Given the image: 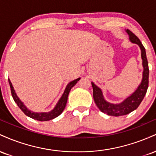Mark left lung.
Instances as JSON below:
<instances>
[{"label": "left lung", "instance_id": "obj_1", "mask_svg": "<svg viewBox=\"0 0 156 156\" xmlns=\"http://www.w3.org/2000/svg\"><path fill=\"white\" fill-rule=\"evenodd\" d=\"M125 31L129 36L130 42L139 45L141 50L143 73L140 84L138 86L136 89L130 95L125 98L121 103H109L105 99L101 89L92 82L93 98H94V101L95 102L97 106L104 114H106L107 115L114 116V117L126 115L136 109L145 96L148 88V83H149V67H148V62L146 56L145 48L141 44L139 39L130 30L126 29Z\"/></svg>", "mask_w": 156, "mask_h": 156}]
</instances>
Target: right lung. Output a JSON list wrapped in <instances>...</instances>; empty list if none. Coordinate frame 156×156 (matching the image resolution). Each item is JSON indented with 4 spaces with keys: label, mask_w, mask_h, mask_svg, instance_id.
Instances as JSON below:
<instances>
[{
    "label": "right lung",
    "mask_w": 156,
    "mask_h": 156,
    "mask_svg": "<svg viewBox=\"0 0 156 156\" xmlns=\"http://www.w3.org/2000/svg\"><path fill=\"white\" fill-rule=\"evenodd\" d=\"M80 79V78H77V79L73 80V81H70L69 83L67 84V87H66L65 89H64V92L63 94H62V97L59 100H58V103H56L55 106L53 108V110H51V112H32V111L29 110L26 105L23 103V102L21 101V100L18 98V96L16 94L15 90L14 89L13 86H12V83H11L10 80L9 79V83L10 88H11V92H12V98H13L14 101L16 103H17V105L19 106V108L23 111V112L26 114L28 117L32 118V119H36V120L39 121H48L51 120V119H54V118L57 117L58 116H59L63 111L65 108L66 104H67V98L68 95H69V93L70 92L71 89L74 87L76 84L78 83V81Z\"/></svg>",
    "instance_id": "right-lung-1"
}]
</instances>
